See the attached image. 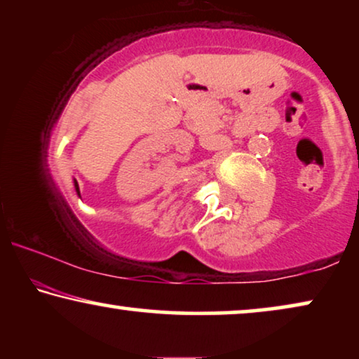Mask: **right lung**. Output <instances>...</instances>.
Returning <instances> with one entry per match:
<instances>
[{
  "mask_svg": "<svg viewBox=\"0 0 359 359\" xmlns=\"http://www.w3.org/2000/svg\"><path fill=\"white\" fill-rule=\"evenodd\" d=\"M75 189H76V193H78V196H80V188H78V184H76V181H75Z\"/></svg>",
  "mask_w": 359,
  "mask_h": 359,
  "instance_id": "add662e5",
  "label": "right lung"
}]
</instances>
